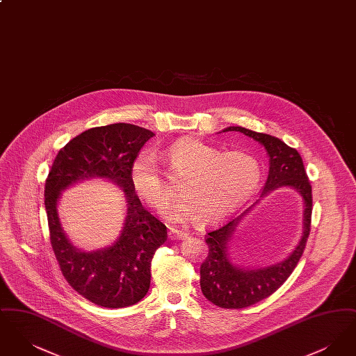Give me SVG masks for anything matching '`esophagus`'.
Instances as JSON below:
<instances>
[{
    "instance_id": "obj_1",
    "label": "esophagus",
    "mask_w": 356,
    "mask_h": 356,
    "mask_svg": "<svg viewBox=\"0 0 356 356\" xmlns=\"http://www.w3.org/2000/svg\"><path fill=\"white\" fill-rule=\"evenodd\" d=\"M170 240H184L188 237V232L181 231V229H176V228H170Z\"/></svg>"
}]
</instances>
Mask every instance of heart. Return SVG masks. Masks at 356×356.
Instances as JSON below:
<instances>
[{
  "label": "heart",
  "instance_id": "1",
  "mask_svg": "<svg viewBox=\"0 0 356 356\" xmlns=\"http://www.w3.org/2000/svg\"><path fill=\"white\" fill-rule=\"evenodd\" d=\"M172 181L180 180L181 199L163 211L172 221L193 218L205 227L245 203L261 180V168L254 156L241 151L220 152L199 138L184 137L167 152ZM131 184L136 195L153 208H163L172 191L157 168L151 153L136 157L131 168Z\"/></svg>",
  "mask_w": 356,
  "mask_h": 356
}]
</instances>
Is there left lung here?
Here are the masks:
<instances>
[{
	"instance_id": "left-lung-1",
	"label": "left lung",
	"mask_w": 356,
	"mask_h": 356,
	"mask_svg": "<svg viewBox=\"0 0 356 356\" xmlns=\"http://www.w3.org/2000/svg\"><path fill=\"white\" fill-rule=\"evenodd\" d=\"M240 132L261 144L270 157V172L261 196L272 191L289 186L295 189L305 203L303 236L295 250L283 261L264 268H241L231 263L228 257V243L232 240L237 224L251 211L250 207L240 216L227 221L207 234L205 243L209 252L200 267V286L203 295L221 308H244L254 305L272 295L280 287L298 266L305 252V243L311 228L312 188L305 173L303 160L299 152L288 147L277 137L254 132L243 127H228L222 132Z\"/></svg>"
}]
</instances>
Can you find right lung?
I'll list each match as a JSON object with an SVG mask.
<instances>
[{
    "label": "right lung",
    "mask_w": 356,
    "mask_h": 356,
    "mask_svg": "<svg viewBox=\"0 0 356 356\" xmlns=\"http://www.w3.org/2000/svg\"><path fill=\"white\" fill-rule=\"evenodd\" d=\"M154 134L132 124L90 128L61 148L45 181V209L53 252L69 286L85 299L105 308L140 302L151 284V261L167 240V227L143 205L131 184L132 164ZM106 178L126 195L127 218L117 241L85 253L65 235L56 211L60 192L88 178Z\"/></svg>",
    "instance_id": "1"
}]
</instances>
